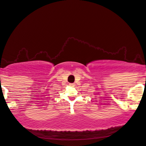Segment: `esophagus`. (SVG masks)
<instances>
[{
	"instance_id": "1",
	"label": "esophagus",
	"mask_w": 146,
	"mask_h": 146,
	"mask_svg": "<svg viewBox=\"0 0 146 146\" xmlns=\"http://www.w3.org/2000/svg\"><path fill=\"white\" fill-rule=\"evenodd\" d=\"M69 85H70V86H74L75 84V83H70Z\"/></svg>"
}]
</instances>
